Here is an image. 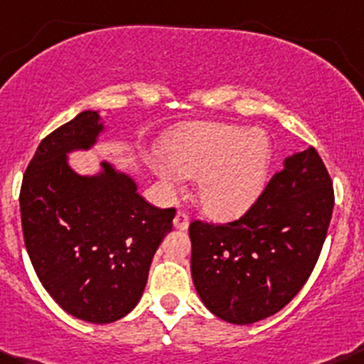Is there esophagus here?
I'll return each mask as SVG.
<instances>
[{
  "label": "esophagus",
  "mask_w": 364,
  "mask_h": 364,
  "mask_svg": "<svg viewBox=\"0 0 364 364\" xmlns=\"http://www.w3.org/2000/svg\"><path fill=\"white\" fill-rule=\"evenodd\" d=\"M173 226L177 228V230H187V228H189V213H187L186 210H178L177 215H175L173 219Z\"/></svg>",
  "instance_id": "esophagus-1"
}]
</instances>
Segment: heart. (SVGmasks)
<instances>
[{"label": "heart", "instance_id": "heart-1", "mask_svg": "<svg viewBox=\"0 0 364 364\" xmlns=\"http://www.w3.org/2000/svg\"><path fill=\"white\" fill-rule=\"evenodd\" d=\"M166 157L154 170L168 187L200 175L196 198L215 219L242 215L263 193L272 166V145L249 126L200 122L178 127L166 141Z\"/></svg>", "mask_w": 364, "mask_h": 364}]
</instances>
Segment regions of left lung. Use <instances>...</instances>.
<instances>
[{"instance_id":"1","label":"left lung","mask_w":364,"mask_h":364,"mask_svg":"<svg viewBox=\"0 0 364 364\" xmlns=\"http://www.w3.org/2000/svg\"><path fill=\"white\" fill-rule=\"evenodd\" d=\"M335 191L314 147L286 159L238 219H194L191 273L201 301L233 324L273 316L299 293L328 235Z\"/></svg>"}]
</instances>
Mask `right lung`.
<instances>
[{
	"mask_svg": "<svg viewBox=\"0 0 364 364\" xmlns=\"http://www.w3.org/2000/svg\"><path fill=\"white\" fill-rule=\"evenodd\" d=\"M98 121V112L85 110L43 138L18 201L26 249L47 293L77 319L108 324L140 301L175 208L145 201L107 163L98 177L71 170L66 152L91 147L103 129Z\"/></svg>",
	"mask_w": 364,
	"mask_h": 364,
	"instance_id": "right-lung-1",
	"label": "right lung"
}]
</instances>
